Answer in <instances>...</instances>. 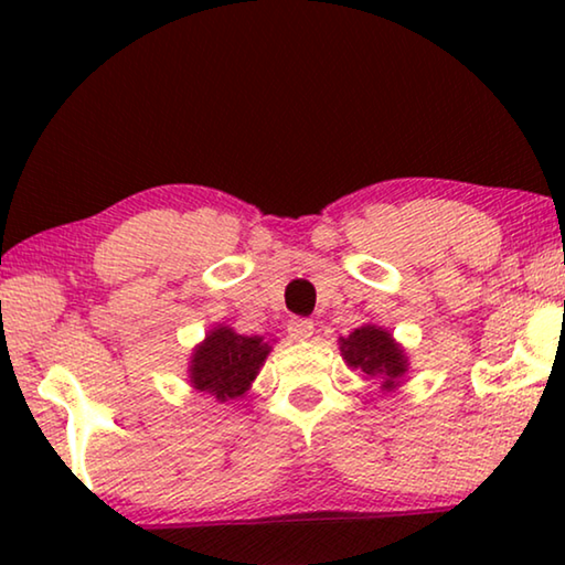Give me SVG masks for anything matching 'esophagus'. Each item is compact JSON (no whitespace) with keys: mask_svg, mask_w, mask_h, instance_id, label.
<instances>
[{"mask_svg":"<svg viewBox=\"0 0 565 565\" xmlns=\"http://www.w3.org/2000/svg\"><path fill=\"white\" fill-rule=\"evenodd\" d=\"M286 331H289V337L294 341H309L313 337V321H309V319H291L289 327H286Z\"/></svg>","mask_w":565,"mask_h":565,"instance_id":"1","label":"esophagus"}]
</instances>
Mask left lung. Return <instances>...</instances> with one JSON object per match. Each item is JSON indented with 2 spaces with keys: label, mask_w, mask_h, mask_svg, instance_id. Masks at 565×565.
<instances>
[{
  "label": "left lung",
  "mask_w": 565,
  "mask_h": 565,
  "mask_svg": "<svg viewBox=\"0 0 565 565\" xmlns=\"http://www.w3.org/2000/svg\"><path fill=\"white\" fill-rule=\"evenodd\" d=\"M339 349L347 366L361 371L366 379H376L381 391H396L408 376L406 349L394 339V333L376 323H363L349 337H341Z\"/></svg>",
  "instance_id": "8db88e82"
}]
</instances>
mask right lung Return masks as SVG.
Wrapping results in <instances>:
<instances>
[{
	"label": "right lung",
	"mask_w": 565,
	"mask_h": 565,
	"mask_svg": "<svg viewBox=\"0 0 565 565\" xmlns=\"http://www.w3.org/2000/svg\"><path fill=\"white\" fill-rule=\"evenodd\" d=\"M271 343V339L244 337L226 323H216L189 356L186 376L191 388L212 396L218 404L242 398L259 376Z\"/></svg>",
	"instance_id": "right-lung-1"
}]
</instances>
